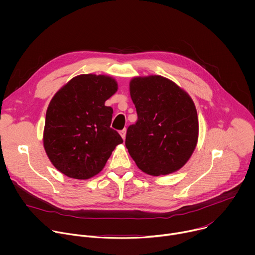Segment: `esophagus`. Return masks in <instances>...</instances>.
<instances>
[{
    "label": "esophagus",
    "mask_w": 255,
    "mask_h": 255,
    "mask_svg": "<svg viewBox=\"0 0 255 255\" xmlns=\"http://www.w3.org/2000/svg\"><path fill=\"white\" fill-rule=\"evenodd\" d=\"M120 135L122 136V138H123V139H125V137H126V128H124L123 130H121V131H120Z\"/></svg>",
    "instance_id": "obj_1"
}]
</instances>
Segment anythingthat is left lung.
Here are the masks:
<instances>
[{"label": "left lung", "mask_w": 255, "mask_h": 255, "mask_svg": "<svg viewBox=\"0 0 255 255\" xmlns=\"http://www.w3.org/2000/svg\"><path fill=\"white\" fill-rule=\"evenodd\" d=\"M130 95L138 119L126 134V147L137 166L150 175L176 171L194 152L198 114L191 97L160 77L134 78Z\"/></svg>", "instance_id": "left-lung-1"}]
</instances>
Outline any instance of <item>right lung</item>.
<instances>
[{"mask_svg":"<svg viewBox=\"0 0 255 255\" xmlns=\"http://www.w3.org/2000/svg\"><path fill=\"white\" fill-rule=\"evenodd\" d=\"M118 89L114 79L82 75L52 98L46 112L43 144L52 164L63 174L88 179L99 173L118 144L111 128L113 109L105 102Z\"/></svg>","mask_w":255,"mask_h":255,"instance_id":"1","label":"right lung"}]
</instances>
